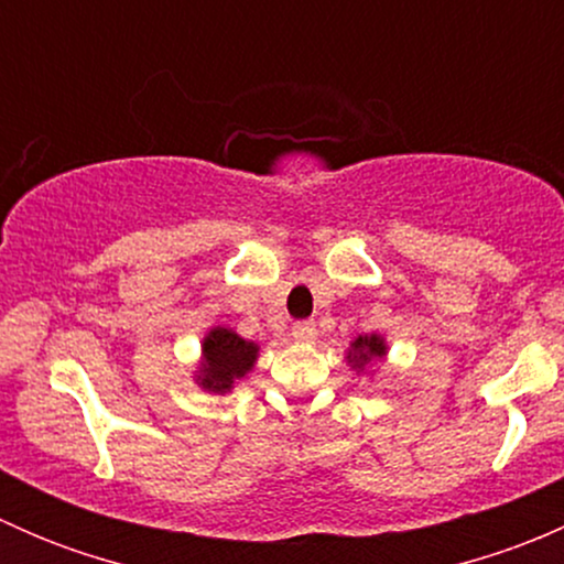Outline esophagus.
<instances>
[{"instance_id":"34e87169","label":"esophagus","mask_w":564,"mask_h":564,"mask_svg":"<svg viewBox=\"0 0 564 564\" xmlns=\"http://www.w3.org/2000/svg\"><path fill=\"white\" fill-rule=\"evenodd\" d=\"M292 335L297 340H314L316 338V324L311 322V318H300V322H294Z\"/></svg>"}]
</instances>
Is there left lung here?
Segmentation results:
<instances>
[{
	"instance_id": "8db88e82",
	"label": "left lung",
	"mask_w": 564,
	"mask_h": 564,
	"mask_svg": "<svg viewBox=\"0 0 564 564\" xmlns=\"http://www.w3.org/2000/svg\"><path fill=\"white\" fill-rule=\"evenodd\" d=\"M384 355V344L377 338V335H371V338H357L355 340V357H351V362L355 366H362V362H368L371 357H382Z\"/></svg>"
}]
</instances>
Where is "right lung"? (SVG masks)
<instances>
[{"label":"right lung","mask_w":564,"mask_h":564,"mask_svg":"<svg viewBox=\"0 0 564 564\" xmlns=\"http://www.w3.org/2000/svg\"><path fill=\"white\" fill-rule=\"evenodd\" d=\"M256 344H248L237 333L226 327L209 329L204 338V377L202 384L207 390H229L231 382L253 368L256 362Z\"/></svg>","instance_id":"add662e5"}]
</instances>
